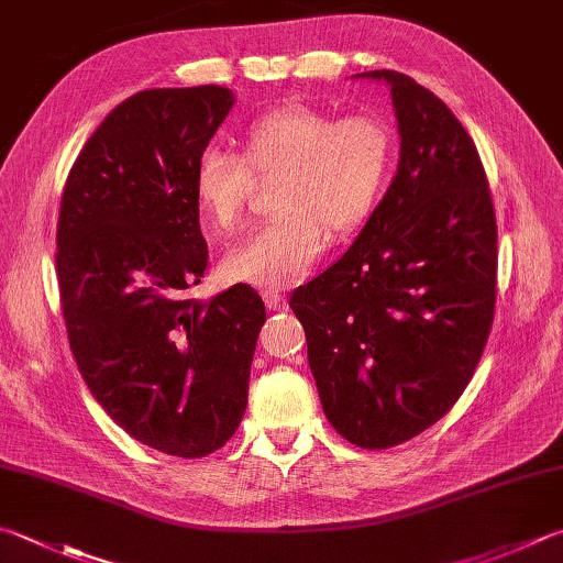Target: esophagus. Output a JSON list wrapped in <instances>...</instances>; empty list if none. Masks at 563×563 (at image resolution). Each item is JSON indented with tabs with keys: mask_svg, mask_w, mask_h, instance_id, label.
<instances>
[{
	"mask_svg": "<svg viewBox=\"0 0 563 563\" xmlns=\"http://www.w3.org/2000/svg\"><path fill=\"white\" fill-rule=\"evenodd\" d=\"M262 299H264V306H267L269 311H282L286 306V299L279 291H264Z\"/></svg>",
	"mask_w": 563,
	"mask_h": 563,
	"instance_id": "34e87169",
	"label": "esophagus"
}]
</instances>
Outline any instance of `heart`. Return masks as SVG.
<instances>
[{
	"label": "heart",
	"instance_id": "obj_1",
	"mask_svg": "<svg viewBox=\"0 0 563 563\" xmlns=\"http://www.w3.org/2000/svg\"><path fill=\"white\" fill-rule=\"evenodd\" d=\"M395 168V136L377 117L333 114L309 104L257 114L242 130L240 156L206 150L194 168V196L206 225L235 230L252 194V174L279 172L277 216L222 260L230 282L284 289L306 277L331 235H347L373 216Z\"/></svg>",
	"mask_w": 563,
	"mask_h": 563
}]
</instances>
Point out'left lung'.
<instances>
[{"label": "left lung", "instance_id": "1", "mask_svg": "<svg viewBox=\"0 0 563 563\" xmlns=\"http://www.w3.org/2000/svg\"><path fill=\"white\" fill-rule=\"evenodd\" d=\"M389 85L399 166L341 260L291 294L325 419L389 449L446 413L475 373L497 296V225L478 150L431 90Z\"/></svg>", "mask_w": 563, "mask_h": 563}]
</instances>
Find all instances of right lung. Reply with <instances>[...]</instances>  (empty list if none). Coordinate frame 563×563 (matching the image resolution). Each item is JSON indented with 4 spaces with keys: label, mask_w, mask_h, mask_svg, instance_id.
<instances>
[{
    "label": "right lung",
    "mask_w": 563,
    "mask_h": 563,
    "mask_svg": "<svg viewBox=\"0 0 563 563\" xmlns=\"http://www.w3.org/2000/svg\"><path fill=\"white\" fill-rule=\"evenodd\" d=\"M232 102L220 85L132 95L85 142L60 198V309L85 385L132 439L178 459L238 431L267 318L247 284L184 296L208 267L194 168Z\"/></svg>",
    "instance_id": "add662e5"
}]
</instances>
